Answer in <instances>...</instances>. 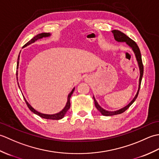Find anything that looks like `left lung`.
I'll use <instances>...</instances> for the list:
<instances>
[{
  "instance_id": "left-lung-1",
  "label": "left lung",
  "mask_w": 159,
  "mask_h": 159,
  "mask_svg": "<svg viewBox=\"0 0 159 159\" xmlns=\"http://www.w3.org/2000/svg\"><path fill=\"white\" fill-rule=\"evenodd\" d=\"M112 33H113L115 39H116L117 42H126L127 44L130 47V48H132V49H133V52H134V54H135L136 59H137V61L138 62V65H139V70H140L139 85V88H138V91L137 92V94L135 95V96H134L133 100H132L131 102L129 104H128L127 106L122 108V109L116 111H106V110H104V109H102V108L99 105L98 103L97 102V101L96 100L95 98H94V96H93V100H94V104H95V106L96 107V109L98 110L101 113H102V115H103V116H115V115L121 114V113H124L125 111H126L128 109V108H129L131 106V104H133L134 102V101H135V100L137 99V98L138 96V94H139L141 80H142V77H143V63H142V59H141V52H140V50L139 48V47H138L137 44L136 43V42H134L133 40L131 39L130 38H128V37L126 35H125L124 33H123L122 32L118 31V30H113V31H112Z\"/></svg>"
}]
</instances>
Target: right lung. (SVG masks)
<instances>
[{"label":"right lung","mask_w":159,"mask_h":159,"mask_svg":"<svg viewBox=\"0 0 159 159\" xmlns=\"http://www.w3.org/2000/svg\"><path fill=\"white\" fill-rule=\"evenodd\" d=\"M50 35V34L49 33H40V34H38L35 35V37H33V38H32L30 41H29L27 43H26V44L23 46L25 47L26 46H28L29 44H31V43L35 42V41H37L38 39H42L43 38H46V37H49ZM19 59H20V54L18 55V61H17V67H16V76H18V64H19ZM18 78V77H17ZM19 86V85H18ZM20 87V86H19ZM74 89L75 88H73V89L72 90V92H71L70 93L68 96H67V103H66V107H64V109L61 111L59 113H56V114H52V115H48V114H43V113H41L38 112V111H37L35 109H33V108L30 105V104H29V102H27V101L26 100V99L24 98V99L25 100V102L26 103V105H27V107H29V109L31 110L33 113H34L35 114L38 115V116H39V117H41L42 118H44V119H48V120H61L62 119V118L65 116L66 113H67V111L69 110V109L70 108V98H71V96H72V94L73 93L74 91ZM24 97V96H23Z\"/></svg>","instance_id":"obj_1"}]
</instances>
